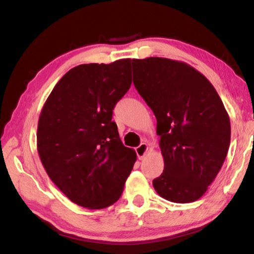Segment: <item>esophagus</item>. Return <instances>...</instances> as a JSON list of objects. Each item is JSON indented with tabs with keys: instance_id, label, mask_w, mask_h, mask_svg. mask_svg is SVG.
I'll use <instances>...</instances> for the list:
<instances>
[{
	"instance_id": "34e87169",
	"label": "esophagus",
	"mask_w": 254,
	"mask_h": 254,
	"mask_svg": "<svg viewBox=\"0 0 254 254\" xmlns=\"http://www.w3.org/2000/svg\"><path fill=\"white\" fill-rule=\"evenodd\" d=\"M135 152H136V154H137V158H139L140 160H142L143 157H144L145 154H147V152H148V144L142 142V143H141V144L139 145V147L135 148Z\"/></svg>"
}]
</instances>
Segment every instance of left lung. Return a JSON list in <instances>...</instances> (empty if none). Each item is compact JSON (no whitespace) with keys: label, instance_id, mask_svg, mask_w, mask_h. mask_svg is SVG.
<instances>
[{"label":"left lung","instance_id":"1","mask_svg":"<svg viewBox=\"0 0 254 254\" xmlns=\"http://www.w3.org/2000/svg\"><path fill=\"white\" fill-rule=\"evenodd\" d=\"M133 84L157 119L165 162L153 179L159 196L192 203L222 168L231 141V123L216 89L188 64L160 57L132 59Z\"/></svg>","mask_w":254,"mask_h":254}]
</instances>
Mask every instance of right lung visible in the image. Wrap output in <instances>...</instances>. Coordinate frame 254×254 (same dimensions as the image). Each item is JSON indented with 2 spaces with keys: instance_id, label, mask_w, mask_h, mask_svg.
Here are the masks:
<instances>
[{
  "instance_id": "right-lung-1",
  "label": "right lung",
  "mask_w": 254,
  "mask_h": 254,
  "mask_svg": "<svg viewBox=\"0 0 254 254\" xmlns=\"http://www.w3.org/2000/svg\"><path fill=\"white\" fill-rule=\"evenodd\" d=\"M131 83V59L84 64L62 77L41 110L37 149L42 166L65 196L85 208L114 204L136 160L112 121Z\"/></svg>"
}]
</instances>
